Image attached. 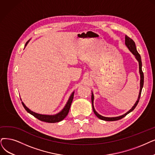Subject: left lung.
Listing matches in <instances>:
<instances>
[{
  "mask_svg": "<svg viewBox=\"0 0 155 155\" xmlns=\"http://www.w3.org/2000/svg\"><path fill=\"white\" fill-rule=\"evenodd\" d=\"M125 45L128 48V49L130 50L134 56L135 58H136L138 61L139 62V74H140V90H139V96H138V98L137 101L135 102V104L134 105V106L130 109L128 112H127L126 113H125L124 114H123L121 116H117V117H105L103 116H101V114H99L97 111L95 110V108H94V95L93 92L91 91V103H92V107H93V110H94V112L95 113V114L97 116V117H98L99 119H101L102 120H104V121H116V120H119L123 117H124L126 115H127L128 113H130V112L135 108V107L137 106V105L139 101V98L140 97V94H141V91H142V87H143L144 85V74L142 72V61H141V57L140 56L139 53L137 52V48H136L135 46V44L134 41L131 39L129 37H128L127 35H125Z\"/></svg>",
  "mask_w": 155,
  "mask_h": 155,
  "instance_id": "left-lung-1",
  "label": "left lung"
}]
</instances>
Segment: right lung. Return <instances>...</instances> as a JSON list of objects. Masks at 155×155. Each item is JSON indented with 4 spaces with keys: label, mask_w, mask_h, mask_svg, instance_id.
<instances>
[{
    "label": "right lung",
    "mask_w": 155,
    "mask_h": 155,
    "mask_svg": "<svg viewBox=\"0 0 155 155\" xmlns=\"http://www.w3.org/2000/svg\"><path fill=\"white\" fill-rule=\"evenodd\" d=\"M30 41L28 40L25 44V48L27 46V45H28V43L29 42V41ZM74 91H73L72 93V94L71 95V96L69 98V100L67 101L65 106H64V107L62 109L60 112L56 114H53V115H49V114H39L34 112V111L31 110L30 109H29L25 104L21 102L22 105L23 106L24 108L25 109V110L27 111L28 113H30V114H32V116H34L36 118H38V120L42 121H45V122H48V123H57V122H59L61 121V120H63L65 117L67 116V115L69 113V111L71 106V104L74 98ZM21 99V98H20Z\"/></svg>",
    "instance_id": "obj_1"
}]
</instances>
